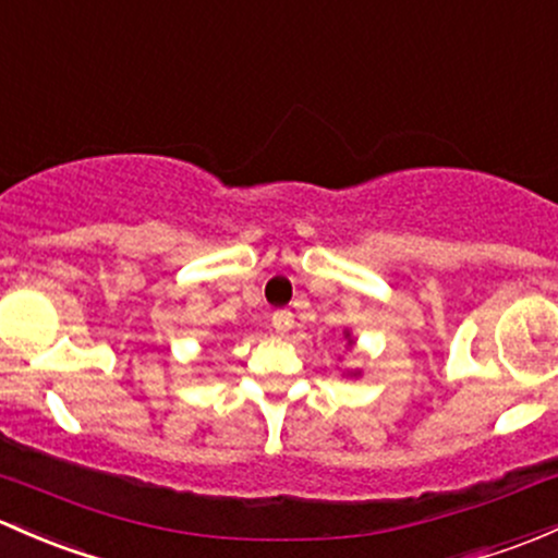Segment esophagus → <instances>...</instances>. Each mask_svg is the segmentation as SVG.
Segmentation results:
<instances>
[{
    "label": "esophagus",
    "mask_w": 558,
    "mask_h": 558,
    "mask_svg": "<svg viewBox=\"0 0 558 558\" xmlns=\"http://www.w3.org/2000/svg\"><path fill=\"white\" fill-rule=\"evenodd\" d=\"M291 326H294V313H291V310H278V313H272V328H275V331L286 333Z\"/></svg>",
    "instance_id": "34e87169"
}]
</instances>
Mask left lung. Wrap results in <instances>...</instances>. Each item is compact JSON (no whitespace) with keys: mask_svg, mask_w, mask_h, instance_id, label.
<instances>
[{"mask_svg":"<svg viewBox=\"0 0 558 558\" xmlns=\"http://www.w3.org/2000/svg\"><path fill=\"white\" fill-rule=\"evenodd\" d=\"M344 339H348V344H353V339H350V331H348V333H344Z\"/></svg>","mask_w":558,"mask_h":558,"instance_id":"left-lung-1","label":"left lung"}]
</instances>
